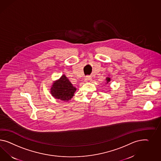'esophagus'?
<instances>
[{
	"label": "esophagus",
	"mask_w": 161,
	"mask_h": 161,
	"mask_svg": "<svg viewBox=\"0 0 161 161\" xmlns=\"http://www.w3.org/2000/svg\"><path fill=\"white\" fill-rule=\"evenodd\" d=\"M92 80V77H90V76H87V77H86V78H85V82H86V83H90Z\"/></svg>",
	"instance_id": "esophagus-1"
}]
</instances>
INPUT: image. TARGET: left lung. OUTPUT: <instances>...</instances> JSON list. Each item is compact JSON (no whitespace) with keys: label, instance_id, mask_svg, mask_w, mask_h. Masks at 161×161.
<instances>
[{"label":"left lung","instance_id":"1","mask_svg":"<svg viewBox=\"0 0 161 161\" xmlns=\"http://www.w3.org/2000/svg\"><path fill=\"white\" fill-rule=\"evenodd\" d=\"M105 80H106V84H107L108 83L111 81V78L109 77V76H108V77H106V79H105Z\"/></svg>","mask_w":161,"mask_h":161}]
</instances>
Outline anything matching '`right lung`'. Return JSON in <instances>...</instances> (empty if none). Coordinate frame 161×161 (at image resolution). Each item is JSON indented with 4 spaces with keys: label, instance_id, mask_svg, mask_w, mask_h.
<instances>
[{
    "label": "right lung",
    "instance_id": "1",
    "mask_svg": "<svg viewBox=\"0 0 161 161\" xmlns=\"http://www.w3.org/2000/svg\"><path fill=\"white\" fill-rule=\"evenodd\" d=\"M76 90L77 88L63 74L58 80L53 81L50 88V93L54 98L68 102L73 98Z\"/></svg>",
    "mask_w": 161,
    "mask_h": 161
}]
</instances>
